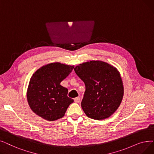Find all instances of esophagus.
Listing matches in <instances>:
<instances>
[{
  "instance_id": "esophagus-1",
  "label": "esophagus",
  "mask_w": 154,
  "mask_h": 154,
  "mask_svg": "<svg viewBox=\"0 0 154 154\" xmlns=\"http://www.w3.org/2000/svg\"><path fill=\"white\" fill-rule=\"evenodd\" d=\"M80 101H81V98H80L79 97H77L74 99V102L75 103H79Z\"/></svg>"
}]
</instances>
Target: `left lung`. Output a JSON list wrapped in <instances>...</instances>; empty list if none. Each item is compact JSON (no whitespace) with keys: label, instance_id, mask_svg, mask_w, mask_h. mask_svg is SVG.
<instances>
[{"label":"left lung","instance_id":"1","mask_svg":"<svg viewBox=\"0 0 154 154\" xmlns=\"http://www.w3.org/2000/svg\"><path fill=\"white\" fill-rule=\"evenodd\" d=\"M74 70L85 85L81 107L86 116L101 120L114 114L124 94L122 79L115 66L101 60H90L78 65Z\"/></svg>","mask_w":154,"mask_h":154}]
</instances>
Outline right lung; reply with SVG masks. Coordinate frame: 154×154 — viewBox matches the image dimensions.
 <instances>
[{
  "label": "right lung",
  "instance_id": "1",
  "mask_svg": "<svg viewBox=\"0 0 154 154\" xmlns=\"http://www.w3.org/2000/svg\"><path fill=\"white\" fill-rule=\"evenodd\" d=\"M74 65L60 62L45 65L30 79L26 97L31 109L47 121H55L64 116L72 99L61 82L72 71Z\"/></svg>",
  "mask_w": 154,
  "mask_h": 154
}]
</instances>
